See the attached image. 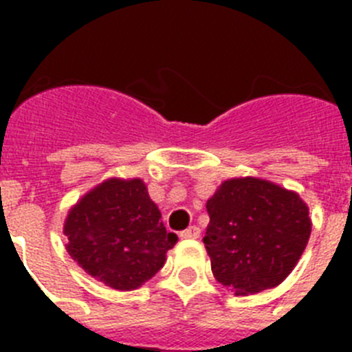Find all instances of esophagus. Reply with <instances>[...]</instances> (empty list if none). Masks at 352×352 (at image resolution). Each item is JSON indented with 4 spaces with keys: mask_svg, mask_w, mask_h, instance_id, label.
Here are the masks:
<instances>
[{
    "mask_svg": "<svg viewBox=\"0 0 352 352\" xmlns=\"http://www.w3.org/2000/svg\"><path fill=\"white\" fill-rule=\"evenodd\" d=\"M179 236H182L183 239H190V238L195 239L201 236V229H199L197 226H190L188 229H185V231L179 232Z\"/></svg>",
    "mask_w": 352,
    "mask_h": 352,
    "instance_id": "esophagus-1",
    "label": "esophagus"
}]
</instances>
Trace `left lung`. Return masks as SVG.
Masks as SVG:
<instances>
[{"label":"left lung","mask_w":352,"mask_h":352,"mask_svg":"<svg viewBox=\"0 0 352 352\" xmlns=\"http://www.w3.org/2000/svg\"><path fill=\"white\" fill-rule=\"evenodd\" d=\"M206 210L210 223L203 241L211 272L238 296L284 282L312 231L300 195L259 178L227 179Z\"/></svg>","instance_id":"8db88e82"}]
</instances>
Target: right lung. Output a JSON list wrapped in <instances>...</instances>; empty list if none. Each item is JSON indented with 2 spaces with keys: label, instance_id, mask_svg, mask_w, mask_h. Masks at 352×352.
Listing matches in <instances>:
<instances>
[{
  "label": "right lung",
  "instance_id": "add662e5",
  "mask_svg": "<svg viewBox=\"0 0 352 352\" xmlns=\"http://www.w3.org/2000/svg\"><path fill=\"white\" fill-rule=\"evenodd\" d=\"M67 250L86 273L118 291L142 285L164 266L178 236L167 232L141 179H107L65 222Z\"/></svg>",
  "mask_w": 352,
  "mask_h": 352
}]
</instances>
